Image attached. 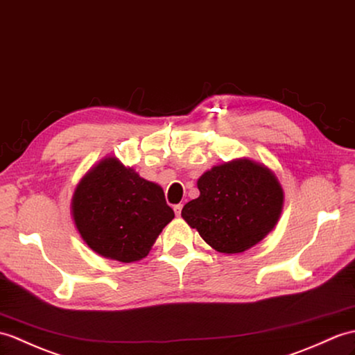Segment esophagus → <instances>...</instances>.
I'll return each instance as SVG.
<instances>
[{
  "label": "esophagus",
  "instance_id": "1",
  "mask_svg": "<svg viewBox=\"0 0 355 355\" xmlns=\"http://www.w3.org/2000/svg\"><path fill=\"white\" fill-rule=\"evenodd\" d=\"M181 209H183V204H177V205H174V211H175V215H177V216H180V215H181Z\"/></svg>",
  "mask_w": 355,
  "mask_h": 355
}]
</instances>
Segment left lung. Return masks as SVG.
I'll list each match as a JSON object with an SVG mask.
<instances>
[{"instance_id":"left-lung-1","label":"left lung","mask_w":355,"mask_h":355,"mask_svg":"<svg viewBox=\"0 0 355 355\" xmlns=\"http://www.w3.org/2000/svg\"><path fill=\"white\" fill-rule=\"evenodd\" d=\"M200 196L181 216L213 250L237 254L263 241L279 219L284 192L268 166L250 159L218 164L198 178Z\"/></svg>"}]
</instances>
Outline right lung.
I'll use <instances>...</instances> for the list:
<instances>
[{
    "label": "right lung",
    "instance_id": "add662e5",
    "mask_svg": "<svg viewBox=\"0 0 355 355\" xmlns=\"http://www.w3.org/2000/svg\"><path fill=\"white\" fill-rule=\"evenodd\" d=\"M71 213L90 250L122 263L146 257L174 219L163 189L116 157H105L80 180Z\"/></svg>",
    "mask_w": 355,
    "mask_h": 355
}]
</instances>
